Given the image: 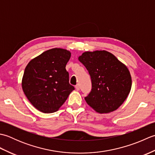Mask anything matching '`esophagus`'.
Returning a JSON list of instances; mask_svg holds the SVG:
<instances>
[{"instance_id":"esophagus-1","label":"esophagus","mask_w":155,"mask_h":155,"mask_svg":"<svg viewBox=\"0 0 155 155\" xmlns=\"http://www.w3.org/2000/svg\"><path fill=\"white\" fill-rule=\"evenodd\" d=\"M75 88H76V90H77V91H79V90H80V86H79V84H77V85H76V86H75Z\"/></svg>"}]
</instances>
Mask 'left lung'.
Returning <instances> with one entry per match:
<instances>
[{
  "instance_id": "1",
  "label": "left lung",
  "mask_w": 155,
  "mask_h": 155,
  "mask_svg": "<svg viewBox=\"0 0 155 155\" xmlns=\"http://www.w3.org/2000/svg\"><path fill=\"white\" fill-rule=\"evenodd\" d=\"M78 60L91 78V91L84 97L87 103L99 113L117 110L126 100L132 86L127 67L106 51L84 52Z\"/></svg>"
}]
</instances>
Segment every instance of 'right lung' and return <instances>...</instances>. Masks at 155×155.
Masks as SVG:
<instances>
[{
	"mask_svg": "<svg viewBox=\"0 0 155 155\" xmlns=\"http://www.w3.org/2000/svg\"><path fill=\"white\" fill-rule=\"evenodd\" d=\"M71 53L54 48L42 52L28 62L23 74L22 88L30 103L39 111H57L74 87L69 84L66 65Z\"/></svg>",
	"mask_w": 155,
	"mask_h": 155,
	"instance_id": "add662e5",
	"label": "right lung"
}]
</instances>
